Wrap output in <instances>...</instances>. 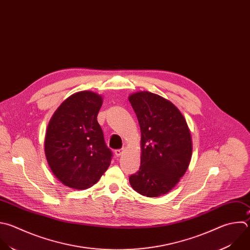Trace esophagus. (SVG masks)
Listing matches in <instances>:
<instances>
[{"instance_id":"obj_1","label":"esophagus","mask_w":250,"mask_h":250,"mask_svg":"<svg viewBox=\"0 0 250 250\" xmlns=\"http://www.w3.org/2000/svg\"><path fill=\"white\" fill-rule=\"evenodd\" d=\"M124 152H125V149H124V148H123V149H117V150L115 151V154H116L117 157H120V156H122V155L124 154Z\"/></svg>"}]
</instances>
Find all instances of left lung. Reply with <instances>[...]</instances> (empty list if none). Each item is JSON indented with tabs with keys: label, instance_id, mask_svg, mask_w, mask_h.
<instances>
[{
	"label": "left lung",
	"instance_id": "1",
	"mask_svg": "<svg viewBox=\"0 0 250 250\" xmlns=\"http://www.w3.org/2000/svg\"><path fill=\"white\" fill-rule=\"evenodd\" d=\"M128 100L141 131V166L129 183L141 195L158 197L172 190L188 168L190 131L183 114L169 100L148 91L133 93Z\"/></svg>",
	"mask_w": 250,
	"mask_h": 250
}]
</instances>
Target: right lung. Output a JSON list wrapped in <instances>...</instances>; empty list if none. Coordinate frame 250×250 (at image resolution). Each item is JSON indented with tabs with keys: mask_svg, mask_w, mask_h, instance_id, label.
<instances>
[{
	"mask_svg": "<svg viewBox=\"0 0 250 250\" xmlns=\"http://www.w3.org/2000/svg\"><path fill=\"white\" fill-rule=\"evenodd\" d=\"M102 96L80 91L66 98L51 118L45 155L55 177L65 187L85 189L107 171L112 151L97 122Z\"/></svg>",
	"mask_w": 250,
	"mask_h": 250,
	"instance_id": "add662e5",
	"label": "right lung"
}]
</instances>
